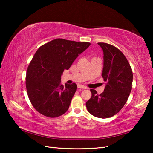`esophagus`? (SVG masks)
<instances>
[{"mask_svg": "<svg viewBox=\"0 0 153 153\" xmlns=\"http://www.w3.org/2000/svg\"><path fill=\"white\" fill-rule=\"evenodd\" d=\"M78 88L80 89H86L87 88L85 86H83V85H78Z\"/></svg>", "mask_w": 153, "mask_h": 153, "instance_id": "esophagus-1", "label": "esophagus"}]
</instances>
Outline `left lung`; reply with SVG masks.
<instances>
[{"mask_svg":"<svg viewBox=\"0 0 153 153\" xmlns=\"http://www.w3.org/2000/svg\"><path fill=\"white\" fill-rule=\"evenodd\" d=\"M98 45L103 51L102 77L106 85L100 95L90 90L92 97L86 105L91 115L105 119L115 115L125 105L132 87L133 74L126 56L117 48L104 42Z\"/></svg>","mask_w":153,"mask_h":153,"instance_id":"left-lung-1","label":"left lung"}]
</instances>
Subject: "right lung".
Wrapping results in <instances>:
<instances>
[{
    "instance_id": "obj_1",
    "label": "right lung",
    "mask_w": 153,
    "mask_h": 153,
    "mask_svg": "<svg viewBox=\"0 0 153 153\" xmlns=\"http://www.w3.org/2000/svg\"><path fill=\"white\" fill-rule=\"evenodd\" d=\"M89 42L55 39L38 49L27 67L26 89L35 109L48 117H56L68 110L76 84H61V76Z\"/></svg>"
}]
</instances>
